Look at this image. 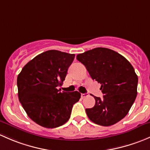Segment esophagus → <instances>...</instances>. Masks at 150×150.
Returning <instances> with one entry per match:
<instances>
[{"instance_id": "obj_1", "label": "esophagus", "mask_w": 150, "mask_h": 150, "mask_svg": "<svg viewBox=\"0 0 150 150\" xmlns=\"http://www.w3.org/2000/svg\"><path fill=\"white\" fill-rule=\"evenodd\" d=\"M86 96H88V94H87V93H85V94H81V98H86Z\"/></svg>"}]
</instances>
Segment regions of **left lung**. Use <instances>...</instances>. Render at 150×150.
<instances>
[{
  "instance_id": "obj_1",
  "label": "left lung",
  "mask_w": 150,
  "mask_h": 150,
  "mask_svg": "<svg viewBox=\"0 0 150 150\" xmlns=\"http://www.w3.org/2000/svg\"><path fill=\"white\" fill-rule=\"evenodd\" d=\"M76 59L85 66L92 79L101 84L104 95L103 99L94 97L95 106L86 109L88 118L103 126L123 119L137 95L138 76L132 65L121 54L105 47L79 54Z\"/></svg>"
}]
</instances>
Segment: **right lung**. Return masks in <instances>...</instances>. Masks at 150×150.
<instances>
[{
	"label": "right lung",
	"mask_w": 150,
	"mask_h": 150,
	"mask_svg": "<svg viewBox=\"0 0 150 150\" xmlns=\"http://www.w3.org/2000/svg\"><path fill=\"white\" fill-rule=\"evenodd\" d=\"M74 54L47 50L27 63L17 77L18 96L31 119L52 129L69 121L73 105L81 98L77 91L61 92L62 84Z\"/></svg>",
	"instance_id": "right-lung-1"
}]
</instances>
